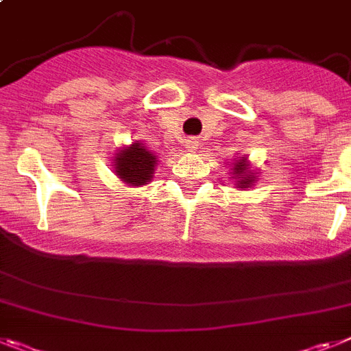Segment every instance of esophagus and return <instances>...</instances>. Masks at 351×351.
<instances>
[{"instance_id": "1", "label": "esophagus", "mask_w": 351, "mask_h": 351, "mask_svg": "<svg viewBox=\"0 0 351 351\" xmlns=\"http://www.w3.org/2000/svg\"><path fill=\"white\" fill-rule=\"evenodd\" d=\"M188 151L190 152H193L197 149V147H199V142H197V140H188Z\"/></svg>"}]
</instances>
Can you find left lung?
Wrapping results in <instances>:
<instances>
[{
    "mask_svg": "<svg viewBox=\"0 0 351 351\" xmlns=\"http://www.w3.org/2000/svg\"><path fill=\"white\" fill-rule=\"evenodd\" d=\"M232 176L236 178V184L239 188H252L254 181H256V173L248 169V161L247 158H241L234 163V169H232Z\"/></svg>",
    "mask_w": 351,
    "mask_h": 351,
    "instance_id": "left-lung-1",
    "label": "left lung"
}]
</instances>
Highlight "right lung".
I'll list each match as a JSON object with an SVG mask.
<instances>
[{
  "instance_id": "right-lung-1",
  "label": "right lung",
  "mask_w": 351,
  "mask_h": 351,
  "mask_svg": "<svg viewBox=\"0 0 351 351\" xmlns=\"http://www.w3.org/2000/svg\"><path fill=\"white\" fill-rule=\"evenodd\" d=\"M156 161L158 158L145 149L143 143L134 142L117 152L113 158V169L128 186H142L151 182Z\"/></svg>"
}]
</instances>
